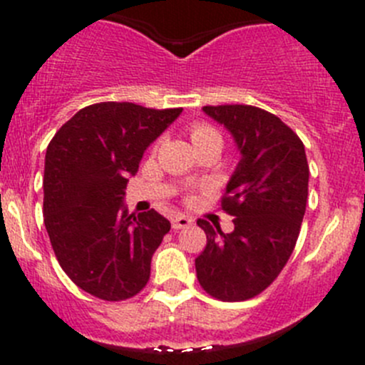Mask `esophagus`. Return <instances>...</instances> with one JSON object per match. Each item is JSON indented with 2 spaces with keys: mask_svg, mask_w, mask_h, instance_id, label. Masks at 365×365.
<instances>
[{
  "mask_svg": "<svg viewBox=\"0 0 365 365\" xmlns=\"http://www.w3.org/2000/svg\"><path fill=\"white\" fill-rule=\"evenodd\" d=\"M194 224V219L189 215H183V213H176L171 219L173 230H183V227H189Z\"/></svg>",
  "mask_w": 365,
  "mask_h": 365,
  "instance_id": "obj_1",
  "label": "esophagus"
}]
</instances>
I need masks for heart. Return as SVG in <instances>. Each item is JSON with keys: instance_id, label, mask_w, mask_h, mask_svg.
Listing matches in <instances>:
<instances>
[{"instance_id": "b5f03b06", "label": "heart", "mask_w": 365, "mask_h": 365, "mask_svg": "<svg viewBox=\"0 0 365 365\" xmlns=\"http://www.w3.org/2000/svg\"><path fill=\"white\" fill-rule=\"evenodd\" d=\"M190 139H192L194 146H203V145H219L222 146V135L217 130L213 125L206 123V121H197V123L190 125L189 128Z\"/></svg>"}]
</instances>
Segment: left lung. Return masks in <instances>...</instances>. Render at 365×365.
<instances>
[{"instance_id":"1","label":"left lung","mask_w":365,"mask_h":365,"mask_svg":"<svg viewBox=\"0 0 365 365\" xmlns=\"http://www.w3.org/2000/svg\"><path fill=\"white\" fill-rule=\"evenodd\" d=\"M203 111L231 132L242 157L220 201L235 230L222 233L197 220L206 233L197 281L222 302L249 300L277 279L295 249L307 205V157L295 132L264 109L233 104Z\"/></svg>"}]
</instances>
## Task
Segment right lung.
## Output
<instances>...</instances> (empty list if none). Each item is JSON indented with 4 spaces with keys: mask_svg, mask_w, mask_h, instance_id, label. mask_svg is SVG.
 I'll return each mask as SVG.
<instances>
[{
    "mask_svg": "<svg viewBox=\"0 0 365 365\" xmlns=\"http://www.w3.org/2000/svg\"><path fill=\"white\" fill-rule=\"evenodd\" d=\"M182 108L132 102L88 106L54 134L43 169V224L65 274L108 302L138 295L171 224L155 210L125 208L128 176Z\"/></svg>",
    "mask_w": 365,
    "mask_h": 365,
    "instance_id": "add662e5",
    "label": "right lung"
}]
</instances>
